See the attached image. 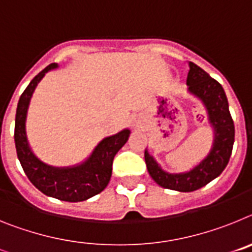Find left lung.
I'll return each instance as SVG.
<instances>
[{
  "label": "left lung",
  "instance_id": "obj_1",
  "mask_svg": "<svg viewBox=\"0 0 252 252\" xmlns=\"http://www.w3.org/2000/svg\"><path fill=\"white\" fill-rule=\"evenodd\" d=\"M187 86L188 92L201 99L204 104L208 113V121L215 131L212 148L208 155L189 171L171 174L162 170L157 160L145 150V162L150 177L162 188L178 192L197 190L221 174L228 164L235 141L233 120L221 84L197 64L189 62Z\"/></svg>",
  "mask_w": 252,
  "mask_h": 252
}]
</instances>
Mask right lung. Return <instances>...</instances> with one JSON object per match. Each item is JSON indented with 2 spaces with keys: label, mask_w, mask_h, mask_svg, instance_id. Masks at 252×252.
<instances>
[{
  "label": "right lung",
  "mask_w": 252,
  "mask_h": 252,
  "mask_svg": "<svg viewBox=\"0 0 252 252\" xmlns=\"http://www.w3.org/2000/svg\"><path fill=\"white\" fill-rule=\"evenodd\" d=\"M55 68H58L57 63L43 69L20 97L15 119V145L26 177L40 192L60 201L82 202L98 194L106 188L112 175L113 158L128 140L130 130L125 128L116 135L104 137L95 146L90 158L78 165L57 168L37 159L26 136V116L37 83L43 79L45 73Z\"/></svg>",
  "instance_id": "add662e5"
}]
</instances>
